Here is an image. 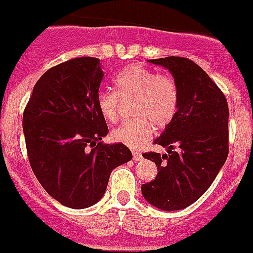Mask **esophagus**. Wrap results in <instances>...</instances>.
<instances>
[{
  "mask_svg": "<svg viewBox=\"0 0 253 253\" xmlns=\"http://www.w3.org/2000/svg\"><path fill=\"white\" fill-rule=\"evenodd\" d=\"M132 159H134L135 161H141L142 155L139 154V152H134V154H132Z\"/></svg>",
  "mask_w": 253,
  "mask_h": 253,
  "instance_id": "obj_1",
  "label": "esophagus"
}]
</instances>
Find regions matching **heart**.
Instances as JSON below:
<instances>
[{"mask_svg": "<svg viewBox=\"0 0 253 253\" xmlns=\"http://www.w3.org/2000/svg\"><path fill=\"white\" fill-rule=\"evenodd\" d=\"M122 99L134 98L132 117L112 131V139L131 149H140L152 136L154 126L164 129L174 119L179 103V92L172 77L157 75L139 64L122 69L114 79ZM97 108L106 121L116 122L121 112V99L117 93L101 91L97 96Z\"/></svg>", "mask_w": 253, "mask_h": 253, "instance_id": "1", "label": "heart"}]
</instances>
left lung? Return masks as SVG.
I'll use <instances>...</instances> for the list:
<instances>
[{
	"mask_svg": "<svg viewBox=\"0 0 253 253\" xmlns=\"http://www.w3.org/2000/svg\"><path fill=\"white\" fill-rule=\"evenodd\" d=\"M149 62L171 72L179 103L172 123L155 139L169 154H142L159 172L154 181L142 184L141 193L155 208L181 211L206 193L226 161L229 107L219 87L196 62L178 56ZM176 146L179 150L174 152Z\"/></svg>",
	"mask_w": 253,
	"mask_h": 253,
	"instance_id": "1",
	"label": "left lung"
}]
</instances>
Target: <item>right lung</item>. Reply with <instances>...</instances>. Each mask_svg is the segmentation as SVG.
<instances>
[{
	"label": "right lung",
	"instance_id": "right-lung-1",
	"mask_svg": "<svg viewBox=\"0 0 253 253\" xmlns=\"http://www.w3.org/2000/svg\"><path fill=\"white\" fill-rule=\"evenodd\" d=\"M99 59L76 57L38 80L23 113L34 174L62 206L84 209L101 201L111 172L132 159L124 144H102L108 134L97 108L103 80Z\"/></svg>",
	"mask_w": 253,
	"mask_h": 253
}]
</instances>
